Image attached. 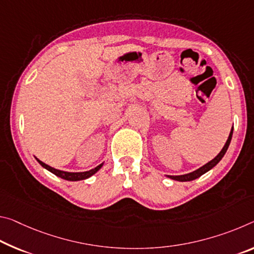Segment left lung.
I'll use <instances>...</instances> for the list:
<instances>
[{"label":"left lung","mask_w":254,"mask_h":254,"mask_svg":"<svg viewBox=\"0 0 254 254\" xmlns=\"http://www.w3.org/2000/svg\"><path fill=\"white\" fill-rule=\"evenodd\" d=\"M232 135H233V127H232L231 133H229V136H228L227 141H226V143H225L224 148L221 149V151L219 152L218 155H217V156L215 157L214 159L210 160V162L207 163L206 165H203V166H202V167H200L199 170H196V171L192 172V173H189V174H185V175H178V176L167 175V178H170V179H172V180H175V181H180V182H188V181H193V180H195V179L200 178L201 175H203L204 173H207L208 171H210L212 167H215L216 165L220 162V159L223 158L225 154H226V151H227V149H228L229 143H231Z\"/></svg>","instance_id":"1"}]
</instances>
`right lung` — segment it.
I'll use <instances>...</instances> for the list:
<instances>
[{
    "instance_id": "obj_1",
    "label": "right lung",
    "mask_w": 254,
    "mask_h": 254,
    "mask_svg": "<svg viewBox=\"0 0 254 254\" xmlns=\"http://www.w3.org/2000/svg\"><path fill=\"white\" fill-rule=\"evenodd\" d=\"M37 159V158H36ZM37 162L42 165L43 167H45L46 170H48L50 172L53 173V174H55L56 176H59V178L61 179H64L66 181H80V180H86L88 178H90L91 175H94L96 172H97L100 167L103 166V164L98 165L97 167L92 168V170L90 171H87V172H81V173H70V172H64V171H60V170H56V168H53L51 166H48V165H46L45 163L40 162L39 159H37Z\"/></svg>"
}]
</instances>
